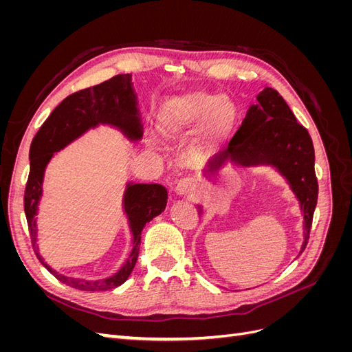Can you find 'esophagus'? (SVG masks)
Wrapping results in <instances>:
<instances>
[{
  "label": "esophagus",
  "mask_w": 352,
  "mask_h": 352,
  "mask_svg": "<svg viewBox=\"0 0 352 352\" xmlns=\"http://www.w3.org/2000/svg\"><path fill=\"white\" fill-rule=\"evenodd\" d=\"M195 192V182L192 177H184L175 184V194L177 197H189Z\"/></svg>",
  "instance_id": "obj_1"
}]
</instances>
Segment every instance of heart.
<instances>
[{
  "label": "heart",
  "mask_w": 352,
  "mask_h": 352,
  "mask_svg": "<svg viewBox=\"0 0 352 352\" xmlns=\"http://www.w3.org/2000/svg\"><path fill=\"white\" fill-rule=\"evenodd\" d=\"M160 126L172 135L189 133L204 124L208 141L228 136L236 122V107L226 95L201 91L177 94L164 101L160 110Z\"/></svg>",
  "instance_id": "heart-1"
}]
</instances>
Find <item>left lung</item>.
<instances>
[{
	"mask_svg": "<svg viewBox=\"0 0 352 352\" xmlns=\"http://www.w3.org/2000/svg\"><path fill=\"white\" fill-rule=\"evenodd\" d=\"M229 163L236 167L270 166L286 180L300 202L304 217V241L298 254L301 255L310 238L318 195L314 146L310 133L296 122L278 91L264 88L257 95V104L248 109L228 150L212 158L202 170V175L216 182L219 170ZM198 211L201 214V206H198Z\"/></svg>",
	"mask_w": 352,
	"mask_h": 352,
	"instance_id": "left-lung-1",
	"label": "left lung"
}]
</instances>
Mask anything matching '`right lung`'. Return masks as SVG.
<instances>
[{
	"mask_svg": "<svg viewBox=\"0 0 352 352\" xmlns=\"http://www.w3.org/2000/svg\"><path fill=\"white\" fill-rule=\"evenodd\" d=\"M107 124L120 131L126 140L141 141L144 126L138 109V97L132 87V74H117L92 88L69 95L52 110L30 144V172L25 190V214L32 247L41 264L56 278L74 289L107 291L120 286L129 278L140 254L141 233L148 221L162 214L167 204V189L158 184L127 182L123 194V211L132 233V251L122 267L110 278L87 280L67 278L44 261L38 247V207L42 197L44 175L54 153L66 148L89 129Z\"/></svg>",
	"mask_w": 352,
	"mask_h": 352,
	"instance_id": "add662e5",
	"label": "right lung"
}]
</instances>
